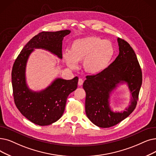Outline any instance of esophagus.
I'll return each instance as SVG.
<instances>
[{
  "label": "esophagus",
  "mask_w": 156,
  "mask_h": 156,
  "mask_svg": "<svg viewBox=\"0 0 156 156\" xmlns=\"http://www.w3.org/2000/svg\"><path fill=\"white\" fill-rule=\"evenodd\" d=\"M83 80L82 78H80V79L78 80V85H79V86H81V85H83Z\"/></svg>",
  "instance_id": "1"
}]
</instances>
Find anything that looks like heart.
I'll return each mask as SVG.
<instances>
[{"mask_svg": "<svg viewBox=\"0 0 156 156\" xmlns=\"http://www.w3.org/2000/svg\"><path fill=\"white\" fill-rule=\"evenodd\" d=\"M113 55L114 48L110 41L90 36L74 41L70 51H64L63 58L71 68L83 60V67L87 73L98 74L106 68Z\"/></svg>", "mask_w": 156, "mask_h": 156, "instance_id": "1", "label": "heart"}]
</instances>
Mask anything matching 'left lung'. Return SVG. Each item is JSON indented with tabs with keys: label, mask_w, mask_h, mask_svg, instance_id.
I'll return each mask as SVG.
<instances>
[{
	"label": "left lung",
	"mask_w": 156,
	"mask_h": 156,
	"mask_svg": "<svg viewBox=\"0 0 156 156\" xmlns=\"http://www.w3.org/2000/svg\"><path fill=\"white\" fill-rule=\"evenodd\" d=\"M119 54L105 69L86 76L83 87L86 92L85 112L96 126L107 128L127 118L136 108L142 83V72L137 57L130 44L118 37ZM120 81L126 82L132 98L131 105L121 113L112 112L108 100L109 93Z\"/></svg>",
	"instance_id": "1"
}]
</instances>
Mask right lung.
Returning a JSON list of instances; mask_svg holds the SVG:
<instances>
[{
  "instance_id": "obj_1",
  "label": "right lung",
  "mask_w": 156,
  "mask_h": 156,
  "mask_svg": "<svg viewBox=\"0 0 156 156\" xmlns=\"http://www.w3.org/2000/svg\"><path fill=\"white\" fill-rule=\"evenodd\" d=\"M69 30L42 32L32 37L20 53L12 69L14 101L19 111L34 124L48 126L57 121L64 113L67 98L77 88L78 78L66 80L58 78L40 92L30 91L25 83V66L34 48H43L62 58V44Z\"/></svg>"
}]
</instances>
